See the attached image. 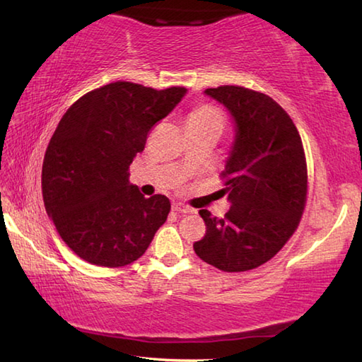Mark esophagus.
I'll list each match as a JSON object with an SVG mask.
<instances>
[{"label":"esophagus","mask_w":362,"mask_h":362,"mask_svg":"<svg viewBox=\"0 0 362 362\" xmlns=\"http://www.w3.org/2000/svg\"><path fill=\"white\" fill-rule=\"evenodd\" d=\"M173 210L177 211V213H182V214H187V213H193V211H194L193 209H189V206L183 205V204H180V202L173 204Z\"/></svg>","instance_id":"esophagus-1"}]
</instances>
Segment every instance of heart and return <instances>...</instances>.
Wrapping results in <instances>:
<instances>
[{
    "mask_svg": "<svg viewBox=\"0 0 362 362\" xmlns=\"http://www.w3.org/2000/svg\"><path fill=\"white\" fill-rule=\"evenodd\" d=\"M224 124V117L213 105H201L188 115L187 127H221Z\"/></svg>",
    "mask_w": 362,
    "mask_h": 362,
    "instance_id": "heart-1",
    "label": "heart"
}]
</instances>
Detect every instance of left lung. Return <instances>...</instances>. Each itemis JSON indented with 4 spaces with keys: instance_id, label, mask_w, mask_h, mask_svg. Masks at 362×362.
<instances>
[{
    "instance_id": "8db88e82",
    "label": "left lung",
    "mask_w": 362,
    "mask_h": 362,
    "mask_svg": "<svg viewBox=\"0 0 362 362\" xmlns=\"http://www.w3.org/2000/svg\"><path fill=\"white\" fill-rule=\"evenodd\" d=\"M204 93L226 107L235 135L222 175L230 205L224 218L201 210L206 233L197 257L224 272L255 269L276 255L302 218L306 161L302 138L272 98L224 86Z\"/></svg>"
}]
</instances>
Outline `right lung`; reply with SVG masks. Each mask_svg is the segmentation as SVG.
I'll use <instances>...</instances> for the list:
<instances>
[{
    "label": "right lung",
    "mask_w": 362,
    "mask_h": 362,
    "mask_svg": "<svg viewBox=\"0 0 362 362\" xmlns=\"http://www.w3.org/2000/svg\"><path fill=\"white\" fill-rule=\"evenodd\" d=\"M185 95L183 87L113 82L78 99L60 119L43 160V202L82 259L104 267L134 263L165 224L169 199L144 197L127 171L153 124Z\"/></svg>",
    "instance_id": "right-lung-1"
}]
</instances>
